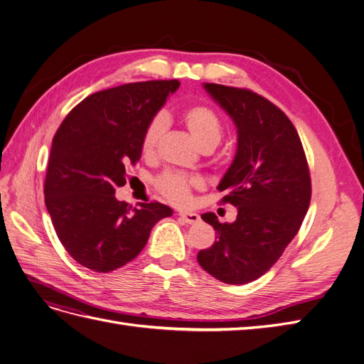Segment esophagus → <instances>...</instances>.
<instances>
[{
	"label": "esophagus",
	"instance_id": "obj_1",
	"mask_svg": "<svg viewBox=\"0 0 364 364\" xmlns=\"http://www.w3.org/2000/svg\"><path fill=\"white\" fill-rule=\"evenodd\" d=\"M179 218L182 220L183 223H186V225H194V223H199V222H200L199 214H196V213L181 211V213H179Z\"/></svg>",
	"mask_w": 364,
	"mask_h": 364
}]
</instances>
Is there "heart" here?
Here are the masks:
<instances>
[{
	"label": "heart",
	"mask_w": 364,
	"mask_h": 364,
	"mask_svg": "<svg viewBox=\"0 0 364 364\" xmlns=\"http://www.w3.org/2000/svg\"><path fill=\"white\" fill-rule=\"evenodd\" d=\"M182 123L188 129L200 149H214L223 138L222 118L213 107L206 105H193L186 107L182 112ZM165 124H167V119L164 115H155L142 130L141 153L146 158L155 155ZM155 186L171 203L183 205L188 202L191 191L199 188L200 181L178 171H165L158 176Z\"/></svg>",
	"instance_id": "b5f03b06"
}]
</instances>
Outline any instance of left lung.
Instances as JSON below:
<instances>
[{"label": "left lung", "instance_id": "1", "mask_svg": "<svg viewBox=\"0 0 364 364\" xmlns=\"http://www.w3.org/2000/svg\"><path fill=\"white\" fill-rule=\"evenodd\" d=\"M205 90L238 130L235 159L218 185L228 193L222 202L238 214L234 223L202 215L217 241L197 261L218 281L247 284L281 258L301 229L311 199L310 168L297 130L277 105L246 87L206 83Z\"/></svg>", "mask_w": 364, "mask_h": 364}]
</instances>
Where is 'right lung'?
Masks as SVG:
<instances>
[{
	"label": "right lung",
	"instance_id": "obj_1",
	"mask_svg": "<svg viewBox=\"0 0 364 364\" xmlns=\"http://www.w3.org/2000/svg\"><path fill=\"white\" fill-rule=\"evenodd\" d=\"M179 80L126 83L86 97L53 138L43 183L46 206L65 250L83 267L112 272L138 257L150 230L173 214L159 202L132 208L115 197L141 135Z\"/></svg>",
	"mask_w": 364,
	"mask_h": 364
}]
</instances>
